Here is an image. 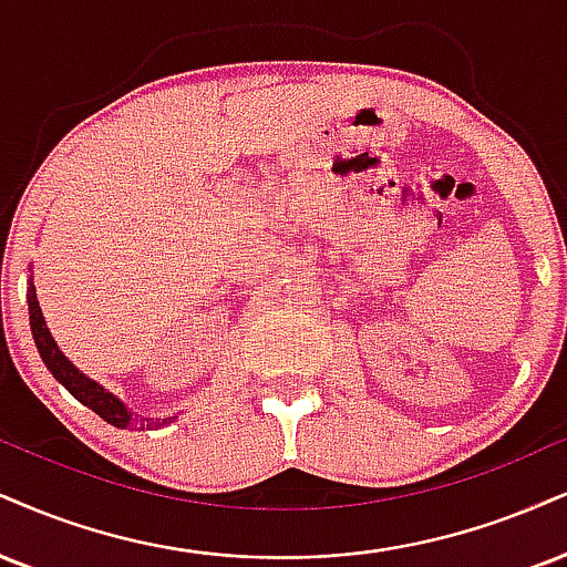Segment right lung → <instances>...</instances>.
Instances as JSON below:
<instances>
[{
  "mask_svg": "<svg viewBox=\"0 0 567 567\" xmlns=\"http://www.w3.org/2000/svg\"><path fill=\"white\" fill-rule=\"evenodd\" d=\"M29 319H31V332H33V340H37V349H39V357L47 364V370L52 372V378L58 380V383L65 385V391L73 395V399H79L81 404L92 409L94 414H100L102 420L111 422V425L121 427V431H126V427L134 425V420L140 417V414H132L126 409L124 401H118L111 391H105V388L94 383V380H89L86 374H81L76 367L71 364L63 357V351L58 349V343H54L50 327H47L44 317H42V309H39V301H37V288H33V282H29ZM174 420V417H168ZM163 420V422H168ZM145 420H140V425ZM147 425H153V420H147ZM158 425V422H155Z\"/></svg>",
  "mask_w": 567,
  "mask_h": 567,
  "instance_id": "add662e5",
  "label": "right lung"
}]
</instances>
